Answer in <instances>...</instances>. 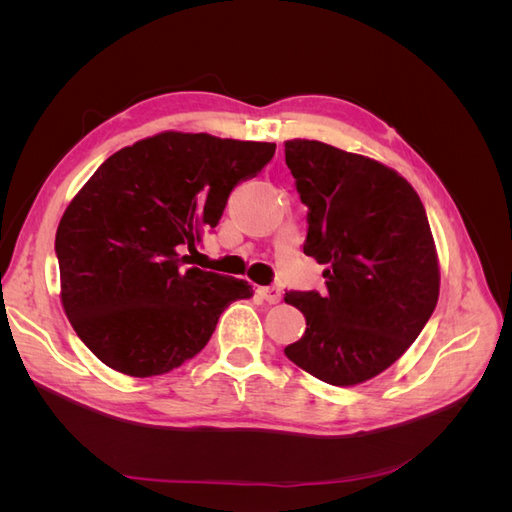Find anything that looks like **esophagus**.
I'll return each mask as SVG.
<instances>
[{
    "label": "esophagus",
    "mask_w": 512,
    "mask_h": 512,
    "mask_svg": "<svg viewBox=\"0 0 512 512\" xmlns=\"http://www.w3.org/2000/svg\"><path fill=\"white\" fill-rule=\"evenodd\" d=\"M258 294L262 299H265L267 303H277L282 299V290L277 288V286H262V288H258Z\"/></svg>",
    "instance_id": "esophagus-1"
}]
</instances>
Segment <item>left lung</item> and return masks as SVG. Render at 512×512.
Returning <instances> with one entry per match:
<instances>
[{
    "label": "left lung",
    "instance_id": "left-lung-1",
    "mask_svg": "<svg viewBox=\"0 0 512 512\" xmlns=\"http://www.w3.org/2000/svg\"><path fill=\"white\" fill-rule=\"evenodd\" d=\"M307 207L303 252L327 265V292H286L305 333L288 359L333 386L389 369L433 314L440 267L427 213L393 168L320 141L284 143Z\"/></svg>",
    "mask_w": 512,
    "mask_h": 512
}]
</instances>
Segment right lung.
<instances>
[{
  "label": "right lung",
  "instance_id": "add662e5",
  "mask_svg": "<svg viewBox=\"0 0 512 512\" xmlns=\"http://www.w3.org/2000/svg\"><path fill=\"white\" fill-rule=\"evenodd\" d=\"M275 143L162 132L108 158L61 215V305L98 359L134 378L168 374L209 342L250 282L192 265L237 183ZM190 251V255H185Z\"/></svg>",
  "mask_w": 512,
  "mask_h": 512
}]
</instances>
